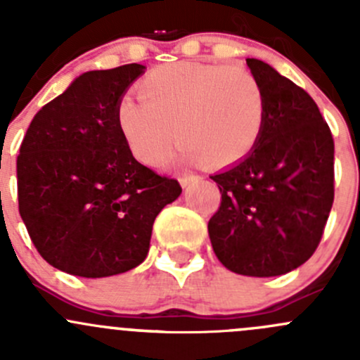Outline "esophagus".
I'll use <instances>...</instances> for the list:
<instances>
[{"label":"esophagus","mask_w":360,"mask_h":360,"mask_svg":"<svg viewBox=\"0 0 360 360\" xmlns=\"http://www.w3.org/2000/svg\"><path fill=\"white\" fill-rule=\"evenodd\" d=\"M198 181H200V177L198 176H186V174H184V176H181L179 177V183H181V186H190V184H193V183H198Z\"/></svg>","instance_id":"1"}]
</instances>
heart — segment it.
<instances>
[{"mask_svg":"<svg viewBox=\"0 0 360 360\" xmlns=\"http://www.w3.org/2000/svg\"><path fill=\"white\" fill-rule=\"evenodd\" d=\"M139 90L143 101H118L116 120L129 150L146 165H162L176 136L181 160L226 167L248 157L263 132L264 94L245 68L165 64L148 72Z\"/></svg>","mask_w":360,"mask_h":360,"instance_id":"heart-1","label":"heart"}]
</instances>
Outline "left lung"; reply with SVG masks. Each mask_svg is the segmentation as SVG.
<instances>
[{"label":"left lung","instance_id":"left-lung-1","mask_svg":"<svg viewBox=\"0 0 360 360\" xmlns=\"http://www.w3.org/2000/svg\"><path fill=\"white\" fill-rule=\"evenodd\" d=\"M266 103L263 132L240 162L210 176L221 191L209 221L217 259L248 277H277L311 257L335 200V143L315 101L248 59Z\"/></svg>","mask_w":360,"mask_h":360}]
</instances>
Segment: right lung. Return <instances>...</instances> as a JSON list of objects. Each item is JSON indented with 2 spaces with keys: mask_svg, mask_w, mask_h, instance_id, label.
I'll return each instance as SVG.
<instances>
[{
  "mask_svg": "<svg viewBox=\"0 0 360 360\" xmlns=\"http://www.w3.org/2000/svg\"><path fill=\"white\" fill-rule=\"evenodd\" d=\"M143 64L86 71L41 108L17 157L19 212L46 263L85 278L125 274L148 256L176 179L134 158L116 106Z\"/></svg>",
  "mask_w": 360,
  "mask_h": 360,
  "instance_id": "1",
  "label": "right lung"
}]
</instances>
